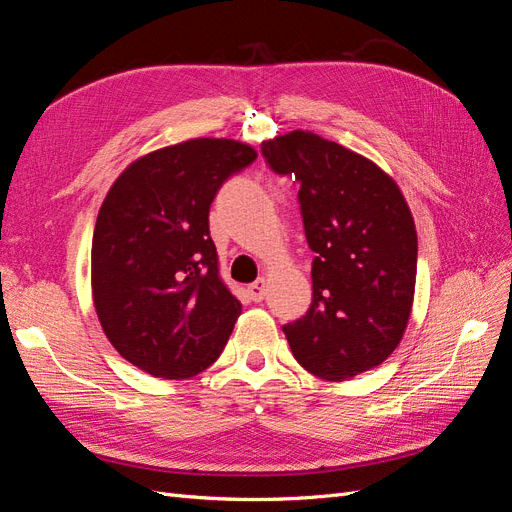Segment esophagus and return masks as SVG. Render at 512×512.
<instances>
[{
    "label": "esophagus",
    "mask_w": 512,
    "mask_h": 512,
    "mask_svg": "<svg viewBox=\"0 0 512 512\" xmlns=\"http://www.w3.org/2000/svg\"><path fill=\"white\" fill-rule=\"evenodd\" d=\"M247 294H250V299L254 303H260L262 299H265V277H258L254 284L247 286Z\"/></svg>",
    "instance_id": "obj_1"
}]
</instances>
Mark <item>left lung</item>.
<instances>
[{"mask_svg": "<svg viewBox=\"0 0 512 512\" xmlns=\"http://www.w3.org/2000/svg\"><path fill=\"white\" fill-rule=\"evenodd\" d=\"M273 173L299 183L312 262V305L284 324L309 374L348 380L404 337L416 282V228L397 183L374 162L294 130L260 145Z\"/></svg>", "mask_w": 512, "mask_h": 512, "instance_id": "obj_1", "label": "left lung"}]
</instances>
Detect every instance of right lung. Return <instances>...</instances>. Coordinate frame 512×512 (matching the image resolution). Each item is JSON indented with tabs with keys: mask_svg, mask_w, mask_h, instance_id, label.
<instances>
[{
	"mask_svg": "<svg viewBox=\"0 0 512 512\" xmlns=\"http://www.w3.org/2000/svg\"><path fill=\"white\" fill-rule=\"evenodd\" d=\"M256 160L228 138H194L132 162L108 190L91 243V288L108 342L164 380L218 361L241 314L218 275L209 209Z\"/></svg>",
	"mask_w": 512,
	"mask_h": 512,
	"instance_id": "add662e5",
	"label": "right lung"
}]
</instances>
